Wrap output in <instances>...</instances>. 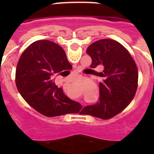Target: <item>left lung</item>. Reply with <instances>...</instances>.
I'll use <instances>...</instances> for the list:
<instances>
[{
  "instance_id": "1",
  "label": "left lung",
  "mask_w": 154,
  "mask_h": 154,
  "mask_svg": "<svg viewBox=\"0 0 154 154\" xmlns=\"http://www.w3.org/2000/svg\"><path fill=\"white\" fill-rule=\"evenodd\" d=\"M86 53L92 58L91 68L103 65L99 73V99L86 106L80 113L103 119H110L123 111L135 96L138 85V69L129 51L112 39H101L88 47Z\"/></svg>"
}]
</instances>
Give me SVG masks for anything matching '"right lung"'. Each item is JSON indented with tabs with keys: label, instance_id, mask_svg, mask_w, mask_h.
Listing matches in <instances>:
<instances>
[{
	"label": "right lung",
	"instance_id": "1",
	"mask_svg": "<svg viewBox=\"0 0 154 154\" xmlns=\"http://www.w3.org/2000/svg\"><path fill=\"white\" fill-rule=\"evenodd\" d=\"M66 69H72V65L61 46L48 40L37 41L20 57L16 85L24 100L46 116L78 113L82 105L67 97L53 81Z\"/></svg>",
	"mask_w": 154,
	"mask_h": 154
}]
</instances>
